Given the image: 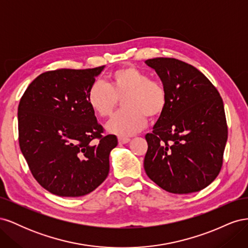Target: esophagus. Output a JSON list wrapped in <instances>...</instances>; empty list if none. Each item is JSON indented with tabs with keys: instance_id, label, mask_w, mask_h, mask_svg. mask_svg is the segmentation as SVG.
I'll return each mask as SVG.
<instances>
[{
	"instance_id": "obj_1",
	"label": "esophagus",
	"mask_w": 248,
	"mask_h": 248,
	"mask_svg": "<svg viewBox=\"0 0 248 248\" xmlns=\"http://www.w3.org/2000/svg\"><path fill=\"white\" fill-rule=\"evenodd\" d=\"M118 140H119V144H127L130 140L129 138H123V137H119L118 138Z\"/></svg>"
}]
</instances>
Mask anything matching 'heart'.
<instances>
[{
    "label": "heart",
    "mask_w": 248,
    "mask_h": 248,
    "mask_svg": "<svg viewBox=\"0 0 248 248\" xmlns=\"http://www.w3.org/2000/svg\"><path fill=\"white\" fill-rule=\"evenodd\" d=\"M123 108L107 124V130L119 137H129L146 126L147 117H160L168 104L167 90L159 81L151 80L149 74L134 66L112 71L108 86L96 81L90 87L87 99L97 116L108 118L115 111L118 100Z\"/></svg>",
    "instance_id": "heart-1"
}]
</instances>
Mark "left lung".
Wrapping results in <instances>:
<instances>
[{
	"label": "left lung",
	"mask_w": 248,
	"mask_h": 248,
	"mask_svg": "<svg viewBox=\"0 0 248 248\" xmlns=\"http://www.w3.org/2000/svg\"><path fill=\"white\" fill-rule=\"evenodd\" d=\"M145 64L158 74L168 94L166 109L145 137L146 174L171 193L204 189L219 174L228 140L221 97L189 64L172 58Z\"/></svg>",
	"instance_id": "obj_1"
}]
</instances>
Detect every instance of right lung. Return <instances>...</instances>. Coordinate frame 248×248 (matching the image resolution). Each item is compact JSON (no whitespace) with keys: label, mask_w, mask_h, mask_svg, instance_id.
Segmentation results:
<instances>
[{"label":"right lung","mask_w":248,"mask_h":248,"mask_svg":"<svg viewBox=\"0 0 248 248\" xmlns=\"http://www.w3.org/2000/svg\"><path fill=\"white\" fill-rule=\"evenodd\" d=\"M104 67L44 72L19 101L21 153L37 182L56 196H86L108 175L109 153L118 140L101 136L103 128L87 99Z\"/></svg>","instance_id":"1"}]
</instances>
